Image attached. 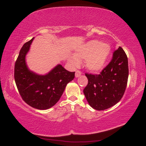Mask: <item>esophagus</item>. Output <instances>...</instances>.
I'll use <instances>...</instances> for the list:
<instances>
[{"mask_svg": "<svg viewBox=\"0 0 146 146\" xmlns=\"http://www.w3.org/2000/svg\"><path fill=\"white\" fill-rule=\"evenodd\" d=\"M81 74H82L81 71H76V72H75V77H76V78L79 77V76H80L81 75Z\"/></svg>", "mask_w": 146, "mask_h": 146, "instance_id": "1", "label": "esophagus"}]
</instances>
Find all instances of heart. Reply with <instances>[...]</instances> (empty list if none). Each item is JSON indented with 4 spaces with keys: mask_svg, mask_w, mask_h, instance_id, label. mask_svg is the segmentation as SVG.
Returning <instances> with one entry per match:
<instances>
[{
    "mask_svg": "<svg viewBox=\"0 0 146 146\" xmlns=\"http://www.w3.org/2000/svg\"><path fill=\"white\" fill-rule=\"evenodd\" d=\"M112 52L110 44L93 39L86 42L78 48L75 55H70L68 60L70 65L76 68L85 60V66L93 73L99 72L104 68Z\"/></svg>",
    "mask_w": 146,
    "mask_h": 146,
    "instance_id": "b5f03b06",
    "label": "heart"
}]
</instances>
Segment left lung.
I'll return each mask as SVG.
<instances>
[{
    "label": "left lung",
    "mask_w": 146,
    "mask_h": 146,
    "mask_svg": "<svg viewBox=\"0 0 146 146\" xmlns=\"http://www.w3.org/2000/svg\"><path fill=\"white\" fill-rule=\"evenodd\" d=\"M88 79L84 94L92 108L103 110L112 107L123 97L128 78V62L121 46L100 75L86 74Z\"/></svg>",
    "instance_id": "8db88e82"
}]
</instances>
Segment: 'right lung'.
Masks as SVG:
<instances>
[{"mask_svg":"<svg viewBox=\"0 0 146 146\" xmlns=\"http://www.w3.org/2000/svg\"><path fill=\"white\" fill-rule=\"evenodd\" d=\"M33 38L21 48L15 66V80L20 94L26 103L34 108L46 110L58 102L67 84L75 78V72L57 64L48 73L39 75L29 68L26 55Z\"/></svg>","mask_w":146,"mask_h":146,"instance_id":"1","label":"right lung"}]
</instances>
